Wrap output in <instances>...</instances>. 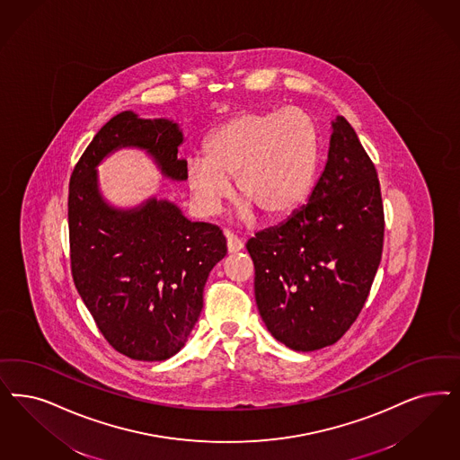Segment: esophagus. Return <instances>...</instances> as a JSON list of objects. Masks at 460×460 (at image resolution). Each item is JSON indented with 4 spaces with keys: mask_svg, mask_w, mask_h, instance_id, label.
Listing matches in <instances>:
<instances>
[{
    "mask_svg": "<svg viewBox=\"0 0 460 460\" xmlns=\"http://www.w3.org/2000/svg\"><path fill=\"white\" fill-rule=\"evenodd\" d=\"M226 239H227V252H229V253H238V252L243 250V241L236 238L234 234L227 233V234H226Z\"/></svg>",
    "mask_w": 460,
    "mask_h": 460,
    "instance_id": "esophagus-1",
    "label": "esophagus"
}]
</instances>
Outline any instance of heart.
<instances>
[{"label":"heart","mask_w":460,"mask_h":460,"mask_svg":"<svg viewBox=\"0 0 460 460\" xmlns=\"http://www.w3.org/2000/svg\"><path fill=\"white\" fill-rule=\"evenodd\" d=\"M319 163V130L301 109L243 111L207 139L206 158L189 159L187 180L195 200L216 214L234 178L243 217L267 219L292 212L311 190Z\"/></svg>","instance_id":"obj_1"}]
</instances>
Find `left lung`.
Wrapping results in <instances>:
<instances>
[{
    "mask_svg": "<svg viewBox=\"0 0 460 460\" xmlns=\"http://www.w3.org/2000/svg\"><path fill=\"white\" fill-rule=\"evenodd\" d=\"M384 207L376 166L336 117L307 204L248 239L254 297L270 333L297 351L336 343L360 314L379 269Z\"/></svg>",
    "mask_w": 460,
    "mask_h": 460,
    "instance_id": "1",
    "label": "left lung"
}]
</instances>
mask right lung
Segmentation results:
<instances>
[{"mask_svg":"<svg viewBox=\"0 0 460 460\" xmlns=\"http://www.w3.org/2000/svg\"><path fill=\"white\" fill-rule=\"evenodd\" d=\"M183 134L166 119L122 111L96 132L69 180L71 273L98 330L119 353L161 362L189 340L204 307L210 270L227 253L221 229L191 222L156 197L136 208L109 206L96 166L120 147H139L161 173L187 180Z\"/></svg>","mask_w":460,"mask_h":460,"instance_id":"add662e5","label":"right lung"}]
</instances>
